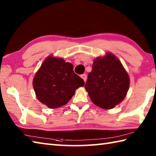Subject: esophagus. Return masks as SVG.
Wrapping results in <instances>:
<instances>
[{"mask_svg": "<svg viewBox=\"0 0 156 156\" xmlns=\"http://www.w3.org/2000/svg\"><path fill=\"white\" fill-rule=\"evenodd\" d=\"M80 77H81L82 79H83L84 82L87 81V74H82V75L80 76Z\"/></svg>", "mask_w": 156, "mask_h": 156, "instance_id": "1", "label": "esophagus"}]
</instances>
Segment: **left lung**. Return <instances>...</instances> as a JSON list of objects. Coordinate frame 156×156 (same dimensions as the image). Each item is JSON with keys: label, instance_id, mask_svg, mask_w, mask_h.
<instances>
[{"label": "left lung", "instance_id": "8db88e82", "mask_svg": "<svg viewBox=\"0 0 156 156\" xmlns=\"http://www.w3.org/2000/svg\"><path fill=\"white\" fill-rule=\"evenodd\" d=\"M129 87V75L115 55L107 53L94 59L85 84L94 104L105 109L114 108L125 98Z\"/></svg>", "mask_w": 156, "mask_h": 156}]
</instances>
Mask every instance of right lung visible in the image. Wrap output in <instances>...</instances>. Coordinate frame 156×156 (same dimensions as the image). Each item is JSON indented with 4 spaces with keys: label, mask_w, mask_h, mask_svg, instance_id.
I'll use <instances>...</instances> for the list:
<instances>
[{
    "label": "right lung",
    "mask_w": 156,
    "mask_h": 156,
    "mask_svg": "<svg viewBox=\"0 0 156 156\" xmlns=\"http://www.w3.org/2000/svg\"><path fill=\"white\" fill-rule=\"evenodd\" d=\"M33 85L38 100L55 108L67 104L76 89L84 87V82L74 72L71 63L50 55L35 74Z\"/></svg>",
    "instance_id": "1"
}]
</instances>
